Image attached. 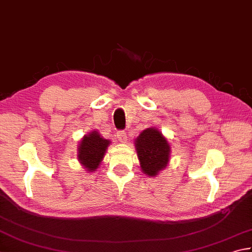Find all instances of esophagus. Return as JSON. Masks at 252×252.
Returning a JSON list of instances; mask_svg holds the SVG:
<instances>
[{
    "instance_id": "esophagus-1",
    "label": "esophagus",
    "mask_w": 252,
    "mask_h": 252,
    "mask_svg": "<svg viewBox=\"0 0 252 252\" xmlns=\"http://www.w3.org/2000/svg\"><path fill=\"white\" fill-rule=\"evenodd\" d=\"M116 136H117V139L120 142H123V144H124V142L127 141V135H126V132L124 130L117 131Z\"/></svg>"
}]
</instances>
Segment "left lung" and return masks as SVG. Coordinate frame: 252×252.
Segmentation results:
<instances>
[{
    "instance_id": "left-lung-1",
    "label": "left lung",
    "mask_w": 252,
    "mask_h": 252,
    "mask_svg": "<svg viewBox=\"0 0 252 252\" xmlns=\"http://www.w3.org/2000/svg\"><path fill=\"white\" fill-rule=\"evenodd\" d=\"M141 171L148 177H156L165 169L170 158V145L157 128H147L135 140Z\"/></svg>"
}]
</instances>
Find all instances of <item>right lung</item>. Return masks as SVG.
<instances>
[{"label":"right lung","instance_id":"add662e5","mask_svg":"<svg viewBox=\"0 0 252 252\" xmlns=\"http://www.w3.org/2000/svg\"><path fill=\"white\" fill-rule=\"evenodd\" d=\"M110 144L111 141L104 139L96 130L85 135L78 147V160L80 163L89 172L95 171L102 162Z\"/></svg>","mask_w":252,"mask_h":252}]
</instances>
